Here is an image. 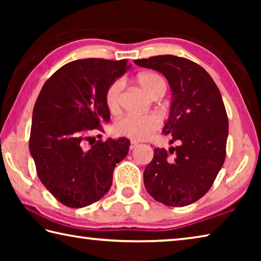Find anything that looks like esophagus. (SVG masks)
Masks as SVG:
<instances>
[{
	"instance_id": "obj_1",
	"label": "esophagus",
	"mask_w": 261,
	"mask_h": 261,
	"mask_svg": "<svg viewBox=\"0 0 261 261\" xmlns=\"http://www.w3.org/2000/svg\"><path fill=\"white\" fill-rule=\"evenodd\" d=\"M138 143H136V141H131V144H130V149H134V148H136L137 146H138Z\"/></svg>"
}]
</instances>
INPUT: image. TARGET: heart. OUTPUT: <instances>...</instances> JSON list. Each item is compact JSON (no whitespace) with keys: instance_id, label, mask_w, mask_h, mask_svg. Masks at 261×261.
Instances as JSON below:
<instances>
[{"instance_id":"obj_1","label":"heart","mask_w":261,"mask_h":261,"mask_svg":"<svg viewBox=\"0 0 261 261\" xmlns=\"http://www.w3.org/2000/svg\"><path fill=\"white\" fill-rule=\"evenodd\" d=\"M137 82L146 93L154 98L163 95L167 90V83L161 74L156 72H143L137 77ZM123 90V82L121 79L113 82L105 92V102L110 114H118L121 108V93ZM161 122L155 115H144L135 116L127 115L121 118L113 126L116 136L126 137L132 140H144L159 130Z\"/></svg>"}]
</instances>
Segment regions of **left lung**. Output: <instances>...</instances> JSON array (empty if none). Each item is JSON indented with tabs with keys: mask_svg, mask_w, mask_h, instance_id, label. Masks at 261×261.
Wrapping results in <instances>:
<instances>
[{
	"mask_svg": "<svg viewBox=\"0 0 261 261\" xmlns=\"http://www.w3.org/2000/svg\"><path fill=\"white\" fill-rule=\"evenodd\" d=\"M135 63L168 79L173 101L163 132L177 144L169 151L154 148L145 188L167 206H188L205 196L226 159L229 129L222 96L208 72L185 57L158 55Z\"/></svg>",
	"mask_w": 261,
	"mask_h": 261,
	"instance_id": "1",
	"label": "left lung"
}]
</instances>
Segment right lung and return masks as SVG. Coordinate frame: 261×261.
Wrapping results in <instances>:
<instances>
[{"mask_svg": "<svg viewBox=\"0 0 261 261\" xmlns=\"http://www.w3.org/2000/svg\"><path fill=\"white\" fill-rule=\"evenodd\" d=\"M129 68L127 60H77L47 79L35 101L29 147L41 183L61 204L82 208L100 200L130 141L94 140L110 113L105 92ZM91 145L85 147L87 141Z\"/></svg>", "mask_w": 261, "mask_h": 261, "instance_id": "right-lung-1", "label": "right lung"}]
</instances>
